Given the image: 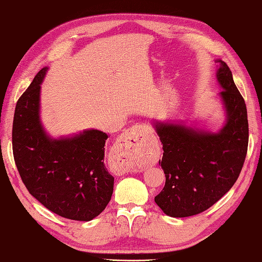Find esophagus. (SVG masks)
<instances>
[{
    "instance_id": "obj_1",
    "label": "esophagus",
    "mask_w": 262,
    "mask_h": 262,
    "mask_svg": "<svg viewBox=\"0 0 262 262\" xmlns=\"http://www.w3.org/2000/svg\"><path fill=\"white\" fill-rule=\"evenodd\" d=\"M150 135V127L138 123L131 126L124 133L123 147L129 157L139 158L148 151V137Z\"/></svg>"
}]
</instances>
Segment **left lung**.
Listing matches in <instances>:
<instances>
[{
  "mask_svg": "<svg viewBox=\"0 0 262 262\" xmlns=\"http://www.w3.org/2000/svg\"><path fill=\"white\" fill-rule=\"evenodd\" d=\"M216 72L225 124L210 132L183 123L154 121L163 145L166 181L155 202L170 217H189L207 210L236 182L248 151V113L242 95L225 62Z\"/></svg>",
  "mask_w": 262,
  "mask_h": 262,
  "instance_id": "left-lung-1",
  "label": "left lung"
}]
</instances>
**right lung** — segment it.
Returning a JSON list of instances; mask_svg holds the SVG:
<instances>
[{"label": "right lung", "instance_id": "obj_1", "mask_svg": "<svg viewBox=\"0 0 262 262\" xmlns=\"http://www.w3.org/2000/svg\"><path fill=\"white\" fill-rule=\"evenodd\" d=\"M49 68L36 74L15 106L12 126L14 162L29 193L58 216L89 222L113 194L114 178L104 164L108 136L83 130L58 139L40 121V84Z\"/></svg>", "mask_w": 262, "mask_h": 262}]
</instances>
